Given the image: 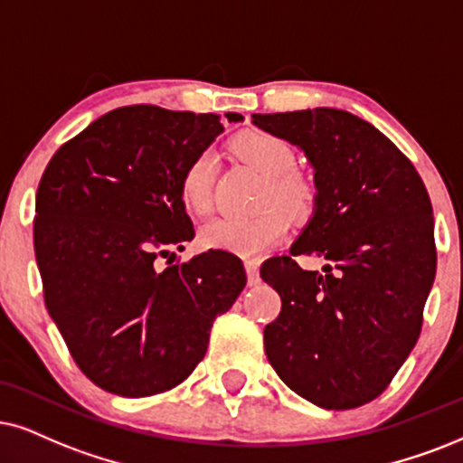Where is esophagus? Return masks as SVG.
Returning <instances> with one entry per match:
<instances>
[{"label": "esophagus", "mask_w": 463, "mask_h": 463, "mask_svg": "<svg viewBox=\"0 0 463 463\" xmlns=\"http://www.w3.org/2000/svg\"><path fill=\"white\" fill-rule=\"evenodd\" d=\"M245 271H248V284L256 286L260 282V275H259V262L256 260H245Z\"/></svg>", "instance_id": "34e87169"}]
</instances>
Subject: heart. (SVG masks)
Returning a JSON list of instances; mask_svg holds the SVG:
<instances>
[{"label":"heart","mask_w":463,"mask_h":463,"mask_svg":"<svg viewBox=\"0 0 463 463\" xmlns=\"http://www.w3.org/2000/svg\"><path fill=\"white\" fill-rule=\"evenodd\" d=\"M232 147L245 162L267 177L260 194V212L250 218L215 215L201 228L204 248L226 250L239 256H256L286 237L290 219L312 218L318 204V188L306 175L297 171V151L288 140L269 132H248L235 138ZM218 173V156L203 149L192 157L179 179V194L192 212H207L213 196Z\"/></svg>","instance_id":"obj_1"}]
</instances>
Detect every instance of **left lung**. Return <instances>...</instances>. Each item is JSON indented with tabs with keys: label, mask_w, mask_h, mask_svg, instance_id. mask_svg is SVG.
I'll use <instances>...</instances> for the list:
<instances>
[{
	"label": "left lung",
	"mask_w": 463,
	"mask_h": 463,
	"mask_svg": "<svg viewBox=\"0 0 463 463\" xmlns=\"http://www.w3.org/2000/svg\"><path fill=\"white\" fill-rule=\"evenodd\" d=\"M314 166L316 213L290 256L262 262L282 312L265 326L273 370L303 400L350 411L376 400L408 359L436 278L431 201L383 132L339 109L254 115ZM320 255L326 273L295 255Z\"/></svg>",
	"instance_id": "left-lung-1"
}]
</instances>
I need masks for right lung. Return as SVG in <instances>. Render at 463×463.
<instances>
[{"label":"right lung","instance_id":"add662e5","mask_svg":"<svg viewBox=\"0 0 463 463\" xmlns=\"http://www.w3.org/2000/svg\"><path fill=\"white\" fill-rule=\"evenodd\" d=\"M222 130L213 113L134 104L102 115L46 164L33 218L44 303L76 365L109 393L147 397L184 383L248 282L224 250L173 262L194 237L181 173Z\"/></svg>","mask_w":463,"mask_h":463}]
</instances>
